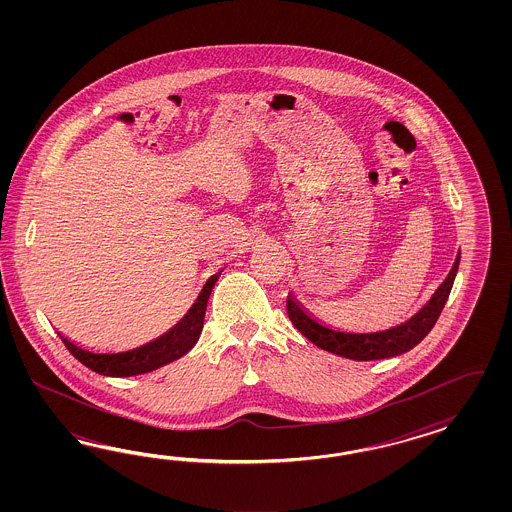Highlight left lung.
I'll use <instances>...</instances> for the list:
<instances>
[{"mask_svg": "<svg viewBox=\"0 0 512 512\" xmlns=\"http://www.w3.org/2000/svg\"><path fill=\"white\" fill-rule=\"evenodd\" d=\"M458 264H460V253L456 255V261L452 264L449 276L439 285V289L428 300V304L419 313H415L409 321L392 326L388 330L345 332L340 328H332L321 323L317 317H313L293 295L287 296V313L302 336H306L317 347L325 349L328 353H334L338 357L351 358V360H381V358L398 357L411 351L415 345H419L420 341L424 340L428 332L434 328L435 321L439 319L441 311L447 304L452 283L458 272Z\"/></svg>", "mask_w": 512, "mask_h": 512, "instance_id": "obj_1", "label": "left lung"}]
</instances>
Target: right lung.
I'll return each mask as SVG.
<instances>
[{
	"label": "right lung",
	"mask_w": 512,
	"mask_h": 512,
	"mask_svg": "<svg viewBox=\"0 0 512 512\" xmlns=\"http://www.w3.org/2000/svg\"><path fill=\"white\" fill-rule=\"evenodd\" d=\"M219 274L221 272H217L204 283L195 304L187 310L182 321H178L171 330H167L159 338L148 341L135 349L120 351V353H97V351H90L75 341L65 338L60 332H58V336L62 338L69 353L95 373H101L107 377H131V375H140V373L154 372L157 368L167 366L174 360L187 355L199 340L202 325H204L206 304H208V298L216 285Z\"/></svg>",
	"instance_id": "right-lung-1"
}]
</instances>
